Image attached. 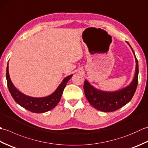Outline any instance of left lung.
Here are the masks:
<instances>
[{
	"mask_svg": "<svg viewBox=\"0 0 148 148\" xmlns=\"http://www.w3.org/2000/svg\"><path fill=\"white\" fill-rule=\"evenodd\" d=\"M128 45L130 46L129 44ZM132 51L135 55L133 49ZM135 58L136 68L134 78L130 85L123 89L113 92H105L95 89L86 80L84 81L83 86L84 94L88 101L93 108L99 111L109 112L116 111L130 101L136 92L138 84L139 66L136 55Z\"/></svg>",
	"mask_w": 148,
	"mask_h": 148,
	"instance_id": "obj_1",
	"label": "left lung"
}]
</instances>
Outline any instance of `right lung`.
Wrapping results in <instances>:
<instances>
[{
	"mask_svg": "<svg viewBox=\"0 0 148 148\" xmlns=\"http://www.w3.org/2000/svg\"><path fill=\"white\" fill-rule=\"evenodd\" d=\"M72 76V75H70V76L66 77L63 80L62 83L60 84L58 88L51 95L46 97H42V98H34V97L24 95L18 89L16 88L9 77L8 64L7 70H6L8 87L12 98L19 105L26 109L28 111L34 113L45 112L54 108L60 100L66 84Z\"/></svg>",
	"mask_w": 148,
	"mask_h": 148,
	"instance_id": "obj_1",
	"label": "right lung"
}]
</instances>
